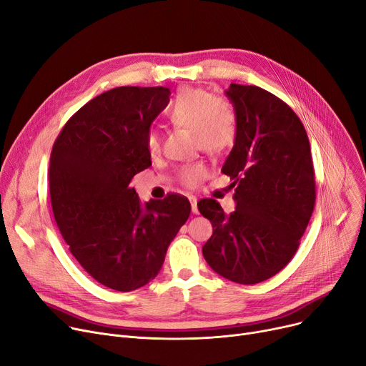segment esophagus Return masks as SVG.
I'll list each match as a JSON object with an SVG mask.
<instances>
[{"label":"esophagus","mask_w":366,"mask_h":366,"mask_svg":"<svg viewBox=\"0 0 366 366\" xmlns=\"http://www.w3.org/2000/svg\"><path fill=\"white\" fill-rule=\"evenodd\" d=\"M189 203H191V210H193V214H199V209H197V199L194 196H189Z\"/></svg>","instance_id":"1"}]
</instances>
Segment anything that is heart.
<instances>
[{
    "label": "heart",
    "instance_id": "1",
    "mask_svg": "<svg viewBox=\"0 0 366 366\" xmlns=\"http://www.w3.org/2000/svg\"><path fill=\"white\" fill-rule=\"evenodd\" d=\"M172 123L189 127L194 133L197 147L210 152L222 154L232 148L237 137L236 114L229 104L219 96L197 87L179 90L169 111ZM147 148L154 152L160 148L159 132L149 127L145 134ZM209 175L203 162H189L177 172V179L187 188H194Z\"/></svg>",
    "mask_w": 366,
    "mask_h": 366
}]
</instances>
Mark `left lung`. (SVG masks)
I'll use <instances>...</instances> for the list:
<instances>
[{
	"label": "left lung",
	"instance_id": "left-lung-1",
	"mask_svg": "<svg viewBox=\"0 0 366 366\" xmlns=\"http://www.w3.org/2000/svg\"><path fill=\"white\" fill-rule=\"evenodd\" d=\"M237 120L222 173L233 179L234 212L214 199L197 203L214 233L202 252L219 276L254 285L277 274L295 255L316 202L310 142L292 108L258 86L229 84Z\"/></svg>",
	"mask_w": 366,
	"mask_h": 366
}]
</instances>
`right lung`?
Returning a JSON list of instances; mask_svg holds the SVG:
<instances>
[{
    "label": "right lung",
    "mask_w": 366,
    "mask_h": 366,
    "mask_svg": "<svg viewBox=\"0 0 366 366\" xmlns=\"http://www.w3.org/2000/svg\"><path fill=\"white\" fill-rule=\"evenodd\" d=\"M169 96L166 87L111 89L72 115L51 149L56 224L75 259L114 291H134L159 274L191 212L179 194L142 206L129 185L151 166L145 134Z\"/></svg>",
    "instance_id": "obj_1"
}]
</instances>
